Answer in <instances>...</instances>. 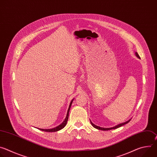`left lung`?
<instances>
[{
    "mask_svg": "<svg viewBox=\"0 0 157 157\" xmlns=\"http://www.w3.org/2000/svg\"><path fill=\"white\" fill-rule=\"evenodd\" d=\"M136 56H137L138 58H140V56H139V54H138L137 52L136 53ZM130 120H129V121H127V122H125L122 123V124H119V125H116V126H115V127H112V128H103V127H99V126H97V125H94V124H93L91 122V125H92L94 128H97V129L101 130H111V129H116V128H119V127H121V126H122V125H125V124L128 123V122H130Z\"/></svg>",
    "mask_w": 157,
    "mask_h": 157,
    "instance_id": "8db88e82",
    "label": "left lung"
}]
</instances>
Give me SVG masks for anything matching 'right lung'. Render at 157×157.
<instances>
[{
	"instance_id": "obj_1",
	"label": "right lung",
	"mask_w": 157,
	"mask_h": 157,
	"mask_svg": "<svg viewBox=\"0 0 157 157\" xmlns=\"http://www.w3.org/2000/svg\"><path fill=\"white\" fill-rule=\"evenodd\" d=\"M73 100L71 101L70 104V106H69V109L68 110V112H67V115H66V117L64 119V121H63V123H61L59 125H58V127H55L53 128H51V129H43V128H38L42 131H44V132H56V131H58L61 129H62L63 128H64L65 127V125H66L67 124V121H68V116H69V112H70V108H71V104L73 102Z\"/></svg>"
}]
</instances>
